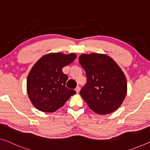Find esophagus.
<instances>
[{
	"label": "esophagus",
	"instance_id": "esophagus-1",
	"mask_svg": "<svg viewBox=\"0 0 150 150\" xmlns=\"http://www.w3.org/2000/svg\"><path fill=\"white\" fill-rule=\"evenodd\" d=\"M75 91H76V92H77V93H79V91H80L79 86H77V88H75Z\"/></svg>",
	"mask_w": 150,
	"mask_h": 150
}]
</instances>
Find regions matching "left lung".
<instances>
[{
	"instance_id": "left-lung-1",
	"label": "left lung",
	"mask_w": 150,
	"mask_h": 150,
	"mask_svg": "<svg viewBox=\"0 0 150 150\" xmlns=\"http://www.w3.org/2000/svg\"><path fill=\"white\" fill-rule=\"evenodd\" d=\"M79 61L88 79L80 94L89 108L100 115L117 110L127 93V79L122 69L105 54L83 53Z\"/></svg>"
}]
</instances>
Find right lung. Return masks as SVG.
<instances>
[{
	"label": "right lung",
	"mask_w": 150,
	"mask_h": 150,
	"mask_svg": "<svg viewBox=\"0 0 150 150\" xmlns=\"http://www.w3.org/2000/svg\"><path fill=\"white\" fill-rule=\"evenodd\" d=\"M76 57L75 53L52 52L44 55L33 64L27 78V93L38 110L54 112L75 94V90L65 86L68 77L62 69Z\"/></svg>",
	"instance_id": "1"
}]
</instances>
